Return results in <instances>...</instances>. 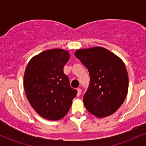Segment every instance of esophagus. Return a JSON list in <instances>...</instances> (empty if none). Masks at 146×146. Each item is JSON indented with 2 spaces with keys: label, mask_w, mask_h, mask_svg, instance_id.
Here are the masks:
<instances>
[{
  "label": "esophagus",
  "mask_w": 146,
  "mask_h": 146,
  "mask_svg": "<svg viewBox=\"0 0 146 146\" xmlns=\"http://www.w3.org/2000/svg\"><path fill=\"white\" fill-rule=\"evenodd\" d=\"M78 94H77V95H78V96H80V94H81V93H82V90H81V88H78Z\"/></svg>",
  "instance_id": "34e87169"
}]
</instances>
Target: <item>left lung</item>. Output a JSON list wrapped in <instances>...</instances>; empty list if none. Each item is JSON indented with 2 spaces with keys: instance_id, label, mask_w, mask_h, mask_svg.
Returning a JSON list of instances; mask_svg holds the SVG:
<instances>
[{
  "instance_id": "left-lung-1",
  "label": "left lung",
  "mask_w": 146,
  "mask_h": 146,
  "mask_svg": "<svg viewBox=\"0 0 146 146\" xmlns=\"http://www.w3.org/2000/svg\"><path fill=\"white\" fill-rule=\"evenodd\" d=\"M75 56L90 74L89 86L83 97L86 109L98 118L113 115L128 94V75L123 60L101 46L78 49Z\"/></svg>"
}]
</instances>
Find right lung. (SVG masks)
Wrapping results in <instances>:
<instances>
[{"label": "right lung", "instance_id": "obj_1", "mask_svg": "<svg viewBox=\"0 0 146 146\" xmlns=\"http://www.w3.org/2000/svg\"><path fill=\"white\" fill-rule=\"evenodd\" d=\"M68 51L53 48L41 52L28 62L24 74L27 98L42 117L56 121L66 116L76 96L63 68L68 61Z\"/></svg>", "mask_w": 146, "mask_h": 146}]
</instances>
